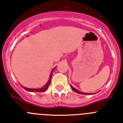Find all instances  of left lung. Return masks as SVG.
I'll use <instances>...</instances> for the list:
<instances>
[{"instance_id":"obj_1","label":"left lung","mask_w":123,"mask_h":123,"mask_svg":"<svg viewBox=\"0 0 123 123\" xmlns=\"http://www.w3.org/2000/svg\"><path fill=\"white\" fill-rule=\"evenodd\" d=\"M71 86L72 89L73 91H74L75 92H77V93H79V94H89V93H85V92H82L81 91H79L77 90V89H75V88H74L73 86Z\"/></svg>"}]
</instances>
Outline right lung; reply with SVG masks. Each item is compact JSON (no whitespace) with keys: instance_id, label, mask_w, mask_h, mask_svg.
<instances>
[{"instance_id":"add662e5","label":"right lung","mask_w":123,"mask_h":123,"mask_svg":"<svg viewBox=\"0 0 123 123\" xmlns=\"http://www.w3.org/2000/svg\"><path fill=\"white\" fill-rule=\"evenodd\" d=\"M55 68H54L52 70L51 72V74H50V76H49V80H48V81L47 82V83H46V85L43 86V87H42V88H38V89H30V88H25V87H23V88H24V89H26V90L28 91H30V92H44V91H46L47 90V89H48L49 84H50V83H51V79L52 74H53V70H55Z\"/></svg>"}]
</instances>
